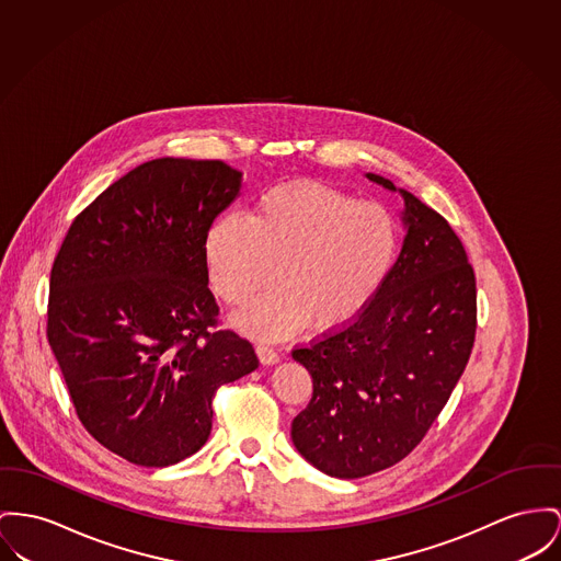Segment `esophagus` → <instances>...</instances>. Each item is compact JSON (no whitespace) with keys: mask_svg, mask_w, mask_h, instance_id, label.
Here are the masks:
<instances>
[{"mask_svg":"<svg viewBox=\"0 0 561 561\" xmlns=\"http://www.w3.org/2000/svg\"><path fill=\"white\" fill-rule=\"evenodd\" d=\"M255 351H257V357H260L263 366H272V364H276L280 359V355L274 348H270L267 344H257Z\"/></svg>","mask_w":561,"mask_h":561,"instance_id":"1","label":"esophagus"}]
</instances>
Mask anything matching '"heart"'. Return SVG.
<instances>
[{
	"mask_svg": "<svg viewBox=\"0 0 561 561\" xmlns=\"http://www.w3.org/2000/svg\"><path fill=\"white\" fill-rule=\"evenodd\" d=\"M204 249L213 289L229 306H247L276 276L280 287L238 314L236 325L283 340L310 321L321 332L355 321L398 262L400 227L380 202L289 183L262 193L247 219H217Z\"/></svg>",
	"mask_w": 561,
	"mask_h": 561,
	"instance_id": "obj_1",
	"label": "heart"
}]
</instances>
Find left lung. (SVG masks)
I'll return each mask as SVG.
<instances>
[{"instance_id":"left-lung-1","label":"left lung","mask_w":561,"mask_h":561,"mask_svg":"<svg viewBox=\"0 0 561 561\" xmlns=\"http://www.w3.org/2000/svg\"><path fill=\"white\" fill-rule=\"evenodd\" d=\"M400 191L407 238L373 304L344 330L294 348L312 398L291 440L317 470L362 479L402 461L445 409L472 353L477 280L445 217Z\"/></svg>"}]
</instances>
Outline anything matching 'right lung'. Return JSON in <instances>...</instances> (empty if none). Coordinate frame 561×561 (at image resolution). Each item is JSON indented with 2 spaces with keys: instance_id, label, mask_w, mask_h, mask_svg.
Segmentation results:
<instances>
[{
  "instance_id": "add662e5",
  "label": "right lung",
  "mask_w": 561,
  "mask_h": 561,
  "mask_svg": "<svg viewBox=\"0 0 561 561\" xmlns=\"http://www.w3.org/2000/svg\"><path fill=\"white\" fill-rule=\"evenodd\" d=\"M240 187L224 161H147L76 217L53 263L46 336L76 414L136 466L197 453L217 389L260 366L217 330L208 289L206 233Z\"/></svg>"
}]
</instances>
